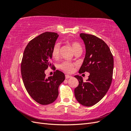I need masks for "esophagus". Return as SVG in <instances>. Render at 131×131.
<instances>
[{"instance_id":"34e87169","label":"esophagus","mask_w":131,"mask_h":131,"mask_svg":"<svg viewBox=\"0 0 131 131\" xmlns=\"http://www.w3.org/2000/svg\"><path fill=\"white\" fill-rule=\"evenodd\" d=\"M65 77H66V79H67L72 77V76H70V75H67V74H66L65 75Z\"/></svg>"}]
</instances>
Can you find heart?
<instances>
[{
    "label": "heart",
    "mask_w": 131,
    "mask_h": 131,
    "mask_svg": "<svg viewBox=\"0 0 131 131\" xmlns=\"http://www.w3.org/2000/svg\"><path fill=\"white\" fill-rule=\"evenodd\" d=\"M70 43L75 52L78 51H82V47L79 42L77 41H71ZM59 51H60V44L58 42H56L54 45L52 50V56L54 59H57L59 57ZM75 65L76 64L74 63L64 61L59 65V68L67 73H72Z\"/></svg>",
    "instance_id": "obj_1"
}]
</instances>
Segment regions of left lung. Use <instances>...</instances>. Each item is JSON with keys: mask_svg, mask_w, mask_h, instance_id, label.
Listing matches in <instances>:
<instances>
[{"mask_svg": "<svg viewBox=\"0 0 131 131\" xmlns=\"http://www.w3.org/2000/svg\"><path fill=\"white\" fill-rule=\"evenodd\" d=\"M86 54L79 71L89 72L84 82L81 76L75 75L79 85L74 90L75 97L81 104L91 106L100 102L108 92L113 79L114 58L109 46L101 39L93 35L81 33Z\"/></svg>", "mask_w": 131, "mask_h": 131, "instance_id": "1", "label": "left lung"}]
</instances>
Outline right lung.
<instances>
[{"label": "right lung", "instance_id": "add662e5", "mask_svg": "<svg viewBox=\"0 0 131 131\" xmlns=\"http://www.w3.org/2000/svg\"><path fill=\"white\" fill-rule=\"evenodd\" d=\"M58 37L56 33H43L29 42L23 54L21 70L23 84L30 97L41 105L56 100L58 87L65 79L64 74L58 70L48 78L45 74L48 67H53L50 60Z\"/></svg>", "mask_w": 131, "mask_h": 131}]
</instances>
